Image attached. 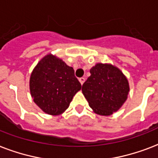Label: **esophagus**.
Here are the masks:
<instances>
[{
    "instance_id": "obj_1",
    "label": "esophagus",
    "mask_w": 158,
    "mask_h": 158,
    "mask_svg": "<svg viewBox=\"0 0 158 158\" xmlns=\"http://www.w3.org/2000/svg\"><path fill=\"white\" fill-rule=\"evenodd\" d=\"M85 77H81V78H79V81H80L81 82V85H82L83 83H84V81H85Z\"/></svg>"
}]
</instances>
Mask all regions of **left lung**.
<instances>
[{
	"mask_svg": "<svg viewBox=\"0 0 158 158\" xmlns=\"http://www.w3.org/2000/svg\"><path fill=\"white\" fill-rule=\"evenodd\" d=\"M82 85V93L93 111L110 115L123 106L129 91V81L118 68L97 63Z\"/></svg>",
	"mask_w": 158,
	"mask_h": 158,
	"instance_id": "left-lung-1",
	"label": "left lung"
}]
</instances>
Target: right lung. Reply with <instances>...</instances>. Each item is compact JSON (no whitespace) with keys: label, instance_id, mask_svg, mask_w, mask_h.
I'll list each match as a JSON object with an SVG mask.
<instances>
[{"label":"right lung","instance_id":"add662e5","mask_svg":"<svg viewBox=\"0 0 158 158\" xmlns=\"http://www.w3.org/2000/svg\"><path fill=\"white\" fill-rule=\"evenodd\" d=\"M29 89L35 103L44 112L58 115L68 108L81 85L72 67L53 55L48 54L33 70Z\"/></svg>","mask_w":158,"mask_h":158}]
</instances>
